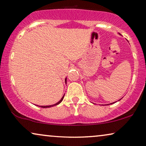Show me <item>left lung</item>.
I'll list each match as a JSON object with an SVG mask.
<instances>
[{"mask_svg":"<svg viewBox=\"0 0 146 146\" xmlns=\"http://www.w3.org/2000/svg\"><path fill=\"white\" fill-rule=\"evenodd\" d=\"M121 99H120V100H121ZM118 100V101H119V100ZM115 102H113V103H111V104H114V103H115ZM108 105H109V104H108Z\"/></svg>","mask_w":146,"mask_h":146,"instance_id":"obj_1","label":"left lung"}]
</instances>
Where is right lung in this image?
Here are the masks:
<instances>
[{"mask_svg": "<svg viewBox=\"0 0 146 146\" xmlns=\"http://www.w3.org/2000/svg\"><path fill=\"white\" fill-rule=\"evenodd\" d=\"M65 82H66V79H65ZM64 95L63 96V97L62 98H61V100H60L59 102H58L57 103H56V104H53V105H50V106H40V107H41V108H50V107H52V106H57L58 104H59L60 103H61V102L63 100V98H64Z\"/></svg>", "mask_w": 146, "mask_h": 146, "instance_id": "1", "label": "right lung"}]
</instances>
